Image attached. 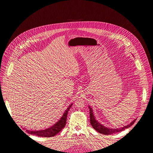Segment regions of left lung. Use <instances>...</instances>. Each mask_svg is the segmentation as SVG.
Instances as JSON below:
<instances>
[{"label": "left lung", "instance_id": "left-lung-1", "mask_svg": "<svg viewBox=\"0 0 153 153\" xmlns=\"http://www.w3.org/2000/svg\"><path fill=\"white\" fill-rule=\"evenodd\" d=\"M89 114H90V123L92 125V127L95 129L96 131H97L98 132L102 134L103 135H109V134H115L116 132H119L121 131H124V129L127 128L128 127H130L132 125H133L135 123V121H136L137 119H135V120H134L131 123V124H129L127 126H125L123 127H120L119 128H108L105 127L103 125L101 124L100 123H99V121H97V120H96L94 117V116L93 114V111L92 108L89 107Z\"/></svg>", "mask_w": 153, "mask_h": 153}]
</instances>
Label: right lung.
<instances>
[{"instance_id":"obj_1","label":"right lung","mask_w":153,"mask_h":153,"mask_svg":"<svg viewBox=\"0 0 153 153\" xmlns=\"http://www.w3.org/2000/svg\"><path fill=\"white\" fill-rule=\"evenodd\" d=\"M72 104L69 105V107L65 111L64 113L63 114L62 116L61 117V119L59 120L56 123H55L51 127L46 128L45 130H40V131H28L26 130L28 134L31 135H37L39 137H53L57 134H58L60 131H62V129L65 127L66 124V120H67V116L68 112L70 108L72 107Z\"/></svg>"}]
</instances>
